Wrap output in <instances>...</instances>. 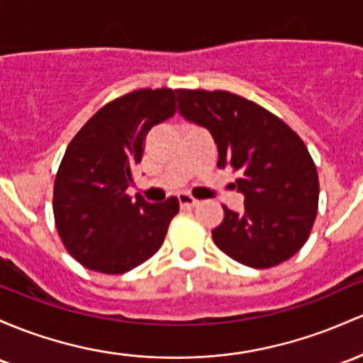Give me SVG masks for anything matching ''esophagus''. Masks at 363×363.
I'll return each mask as SVG.
<instances>
[{"instance_id": "1", "label": "esophagus", "mask_w": 363, "mask_h": 363, "mask_svg": "<svg viewBox=\"0 0 363 363\" xmlns=\"http://www.w3.org/2000/svg\"><path fill=\"white\" fill-rule=\"evenodd\" d=\"M179 200V205H181V208H194V206L198 205V200H194L193 196H189V194H179L177 196Z\"/></svg>"}]
</instances>
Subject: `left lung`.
Instances as JSON below:
<instances>
[{
  "instance_id": "8db88e82",
  "label": "left lung",
  "mask_w": 363,
  "mask_h": 363,
  "mask_svg": "<svg viewBox=\"0 0 363 363\" xmlns=\"http://www.w3.org/2000/svg\"><path fill=\"white\" fill-rule=\"evenodd\" d=\"M179 111L206 127L218 169L238 174L245 212L224 206L212 230L227 257L253 269L279 265L300 252L318 208V175L301 138L264 106L229 91L179 89Z\"/></svg>"
}]
</instances>
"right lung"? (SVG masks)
I'll return each mask as SVG.
<instances>
[{
    "label": "right lung",
    "mask_w": 363,
    "mask_h": 363,
    "mask_svg": "<svg viewBox=\"0 0 363 363\" xmlns=\"http://www.w3.org/2000/svg\"><path fill=\"white\" fill-rule=\"evenodd\" d=\"M177 91L139 89L106 103L67 146L53 188L60 240L81 265L123 274L160 250L179 200L136 201L125 193L141 162L145 139L174 117Z\"/></svg>",
    "instance_id": "obj_1"
}]
</instances>
